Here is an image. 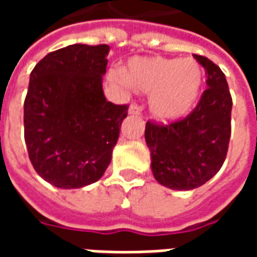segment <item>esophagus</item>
<instances>
[{
    "instance_id": "esophagus-1",
    "label": "esophagus",
    "mask_w": 257,
    "mask_h": 257,
    "mask_svg": "<svg viewBox=\"0 0 257 257\" xmlns=\"http://www.w3.org/2000/svg\"><path fill=\"white\" fill-rule=\"evenodd\" d=\"M142 110H143V107L139 106L138 103H132L129 106V114H132V115H139L142 114Z\"/></svg>"
}]
</instances>
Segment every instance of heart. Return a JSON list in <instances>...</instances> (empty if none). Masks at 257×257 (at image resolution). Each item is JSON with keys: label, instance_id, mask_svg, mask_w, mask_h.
Instances as JSON below:
<instances>
[{"label": "heart", "instance_id": "obj_1", "mask_svg": "<svg viewBox=\"0 0 257 257\" xmlns=\"http://www.w3.org/2000/svg\"><path fill=\"white\" fill-rule=\"evenodd\" d=\"M126 79L136 89L151 93L150 110L157 119L171 122L187 115L197 104L204 86V70L190 59H134Z\"/></svg>", "mask_w": 257, "mask_h": 257}]
</instances>
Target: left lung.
Wrapping results in <instances>:
<instances>
[{"label":"left lung","mask_w":257,"mask_h":257,"mask_svg":"<svg viewBox=\"0 0 257 257\" xmlns=\"http://www.w3.org/2000/svg\"><path fill=\"white\" fill-rule=\"evenodd\" d=\"M194 59L208 75L198 104L183 119L146 123L153 175L172 190L197 189L213 178L226 160L231 136L232 99L224 73L205 56Z\"/></svg>","instance_id":"obj_1"}]
</instances>
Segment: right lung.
Listing matches in <instances>:
<instances>
[{"mask_svg":"<svg viewBox=\"0 0 257 257\" xmlns=\"http://www.w3.org/2000/svg\"><path fill=\"white\" fill-rule=\"evenodd\" d=\"M110 47L74 44L48 53L30 74L25 142L36 172L59 189H79L106 172L128 104L103 93Z\"/></svg>","mask_w":257,"mask_h":257,"instance_id":"right-lung-1","label":"right lung"}]
</instances>
